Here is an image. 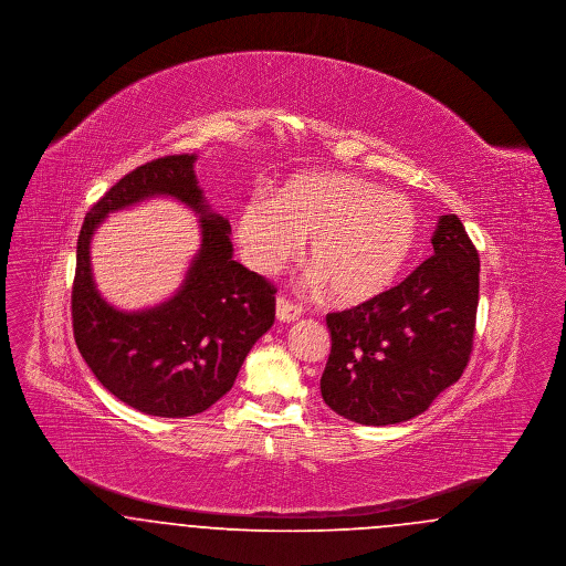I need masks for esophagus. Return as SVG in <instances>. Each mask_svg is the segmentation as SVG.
I'll return each mask as SVG.
<instances>
[{
    "label": "esophagus",
    "instance_id": "34e87169",
    "mask_svg": "<svg viewBox=\"0 0 566 566\" xmlns=\"http://www.w3.org/2000/svg\"><path fill=\"white\" fill-rule=\"evenodd\" d=\"M275 316L280 323H295L301 316V307L291 303L286 296H277L275 301Z\"/></svg>",
    "mask_w": 566,
    "mask_h": 566
}]
</instances>
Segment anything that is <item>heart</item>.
<instances>
[{
	"label": "heart",
	"instance_id": "heart-1",
	"mask_svg": "<svg viewBox=\"0 0 566 566\" xmlns=\"http://www.w3.org/2000/svg\"><path fill=\"white\" fill-rule=\"evenodd\" d=\"M418 238L409 197L346 171H310L273 197L252 195L238 214L245 263L263 275L289 265L310 240V282L339 303L381 295L403 270Z\"/></svg>",
	"mask_w": 566,
	"mask_h": 566
}]
</instances>
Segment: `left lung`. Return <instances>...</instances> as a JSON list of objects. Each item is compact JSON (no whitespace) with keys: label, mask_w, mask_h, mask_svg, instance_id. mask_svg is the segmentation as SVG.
Returning a JSON list of instances; mask_svg holds the SVG:
<instances>
[{"label":"left lung","mask_w":566,"mask_h":566,"mask_svg":"<svg viewBox=\"0 0 566 566\" xmlns=\"http://www.w3.org/2000/svg\"><path fill=\"white\" fill-rule=\"evenodd\" d=\"M432 256L395 289L326 316L324 403L367 427L420 416L460 379L475 333L480 256L457 214L439 218Z\"/></svg>","instance_id":"left-lung-1"}]
</instances>
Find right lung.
Segmentation results:
<instances>
[{"label":"right lung","instance_id":"right-lung-1","mask_svg":"<svg viewBox=\"0 0 566 566\" xmlns=\"http://www.w3.org/2000/svg\"><path fill=\"white\" fill-rule=\"evenodd\" d=\"M195 159L161 157L120 178L88 210L76 250L72 323L82 358L116 399L159 418L195 416L224 397L275 318V289L233 261L231 224L206 203ZM159 193L200 214V252L171 300L139 313L116 311L92 280V233L109 211Z\"/></svg>","mask_w":566,"mask_h":566}]
</instances>
